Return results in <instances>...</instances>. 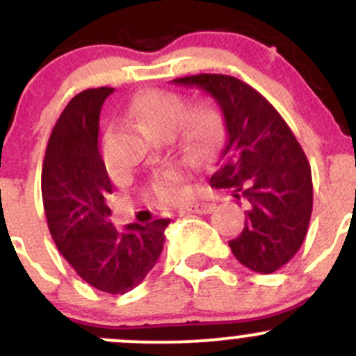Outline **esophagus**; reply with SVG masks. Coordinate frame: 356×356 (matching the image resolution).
<instances>
[{"label":"esophagus","instance_id":"34e87169","mask_svg":"<svg viewBox=\"0 0 356 356\" xmlns=\"http://www.w3.org/2000/svg\"><path fill=\"white\" fill-rule=\"evenodd\" d=\"M214 204H205V202H199V204H193L188 205V207L181 209L179 212H193V214H211L214 211Z\"/></svg>","mask_w":356,"mask_h":356}]
</instances>
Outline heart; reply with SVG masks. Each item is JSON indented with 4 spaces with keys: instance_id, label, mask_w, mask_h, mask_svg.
<instances>
[{
    "instance_id": "b5f03b06",
    "label": "heart",
    "mask_w": 356,
    "mask_h": 356,
    "mask_svg": "<svg viewBox=\"0 0 356 356\" xmlns=\"http://www.w3.org/2000/svg\"><path fill=\"white\" fill-rule=\"evenodd\" d=\"M130 113L145 131L152 135L175 134L190 149H204L214 135V118L205 108H186L177 94L147 90L131 101ZM185 173L181 168H168L154 179L152 190L161 200H177Z\"/></svg>"
}]
</instances>
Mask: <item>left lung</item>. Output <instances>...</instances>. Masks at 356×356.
<instances>
[{"mask_svg":"<svg viewBox=\"0 0 356 356\" xmlns=\"http://www.w3.org/2000/svg\"><path fill=\"white\" fill-rule=\"evenodd\" d=\"M211 94L225 118V140L209 183L232 188L247 205L245 228L229 241L238 262L270 274L289 262L305 240L312 216V173L305 152L266 97L229 75L175 79Z\"/></svg>","mask_w":356,"mask_h":356,"instance_id":"left-lung-1","label":"left lung"}]
</instances>
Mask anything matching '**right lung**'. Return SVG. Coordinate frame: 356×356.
<instances>
[{
    "label": "right lung",
    "instance_id": "obj_1",
    "mask_svg": "<svg viewBox=\"0 0 356 356\" xmlns=\"http://www.w3.org/2000/svg\"><path fill=\"white\" fill-rule=\"evenodd\" d=\"M111 87L87 89L63 109L51 131L42 166V202L60 254L90 286L123 295L147 277L164 245L170 219L115 228L113 193L97 147L99 115Z\"/></svg>",
    "mask_w": 356,
    "mask_h": 356
}]
</instances>
